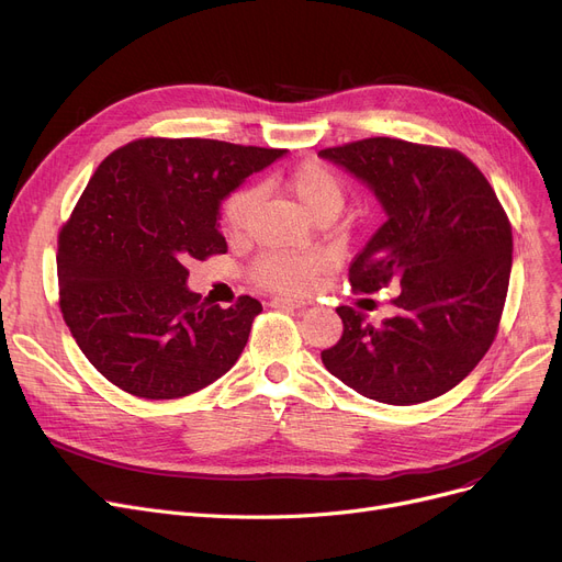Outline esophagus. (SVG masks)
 Here are the masks:
<instances>
[{
  "mask_svg": "<svg viewBox=\"0 0 562 562\" xmlns=\"http://www.w3.org/2000/svg\"><path fill=\"white\" fill-rule=\"evenodd\" d=\"M307 303L305 301H299V299H286V296H276L271 301V307H291V310H301L305 307Z\"/></svg>",
  "mask_w": 562,
  "mask_h": 562,
  "instance_id": "obj_1",
  "label": "esophagus"
}]
</instances>
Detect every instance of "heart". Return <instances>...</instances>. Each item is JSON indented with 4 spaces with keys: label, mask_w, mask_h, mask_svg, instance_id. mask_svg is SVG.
Here are the masks:
<instances>
[{
    "label": "heart",
    "mask_w": 562,
    "mask_h": 562,
    "mask_svg": "<svg viewBox=\"0 0 562 562\" xmlns=\"http://www.w3.org/2000/svg\"><path fill=\"white\" fill-rule=\"evenodd\" d=\"M289 193L301 202L310 216L323 212H339L344 204V184L339 177L318 161H305L286 177ZM257 193L239 189L223 204V225L227 232H241L255 210ZM323 269V259L316 252H266L257 259L252 276L259 284L278 291H305Z\"/></svg>",
    "instance_id": "obj_1"
}]
</instances>
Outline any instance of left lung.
I'll return each instance as SVG.
<instances>
[{"mask_svg":"<svg viewBox=\"0 0 562 562\" xmlns=\"http://www.w3.org/2000/svg\"><path fill=\"white\" fill-rule=\"evenodd\" d=\"M369 187L387 221L350 263L371 293L398 280L396 314L371 326L337 307L341 339L321 352L358 394L415 405L453 390L483 360L504 312L513 229L485 175L447 147L364 138L318 153Z\"/></svg>","mask_w":562,"mask_h":562,"instance_id":"left-lung-1","label":"left lung"}]
</instances>
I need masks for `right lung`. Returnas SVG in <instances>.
Returning <instances> with one entry per match:
<instances>
[{
	"label": "right lung",
	"instance_id": "obj_1",
	"mask_svg": "<svg viewBox=\"0 0 562 562\" xmlns=\"http://www.w3.org/2000/svg\"><path fill=\"white\" fill-rule=\"evenodd\" d=\"M284 153L138 138L98 166L58 234V303L88 362L115 387L180 398L239 360L261 303H202L184 263L227 252L221 202Z\"/></svg>",
	"mask_w": 562,
	"mask_h": 562
}]
</instances>
